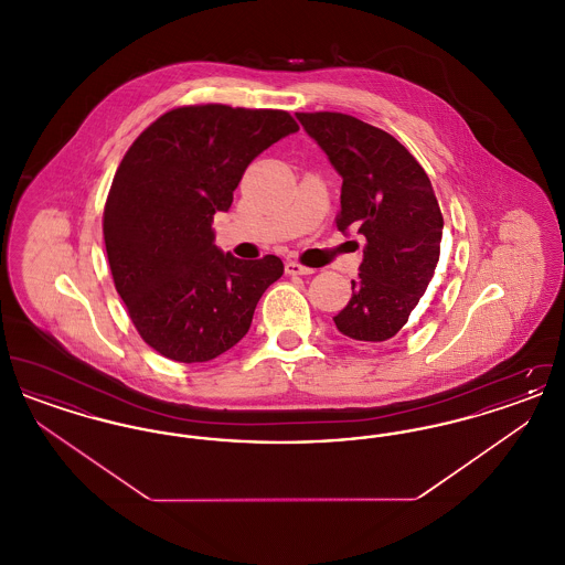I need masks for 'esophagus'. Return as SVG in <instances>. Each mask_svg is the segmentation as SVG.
<instances>
[{
    "instance_id": "obj_1",
    "label": "esophagus",
    "mask_w": 565,
    "mask_h": 565,
    "mask_svg": "<svg viewBox=\"0 0 565 565\" xmlns=\"http://www.w3.org/2000/svg\"><path fill=\"white\" fill-rule=\"evenodd\" d=\"M286 273H288V275H311V273H316V270L309 269V267H305V265H300V263H296V260H288V263H286Z\"/></svg>"
}]
</instances>
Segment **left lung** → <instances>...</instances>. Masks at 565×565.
Instances as JSON below:
<instances>
[{"label": "left lung", "mask_w": 565, "mask_h": 565, "mask_svg": "<svg viewBox=\"0 0 565 565\" xmlns=\"http://www.w3.org/2000/svg\"><path fill=\"white\" fill-rule=\"evenodd\" d=\"M343 178L337 228L366 239L351 298L334 323L358 343L398 334L440 258L443 214L430 178L403 143L341 111H298Z\"/></svg>", "instance_id": "left-lung-1"}]
</instances>
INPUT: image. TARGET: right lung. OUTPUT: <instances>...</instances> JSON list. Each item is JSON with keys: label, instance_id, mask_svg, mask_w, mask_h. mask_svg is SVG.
I'll return each mask as SVG.
<instances>
[{"label": "right lung", "instance_id": "1", "mask_svg": "<svg viewBox=\"0 0 565 565\" xmlns=\"http://www.w3.org/2000/svg\"><path fill=\"white\" fill-rule=\"evenodd\" d=\"M296 131L284 109L184 106L157 118L116 169L104 210L109 270L137 332L164 358L194 364L237 345L284 275L273 254H224L212 222L247 164Z\"/></svg>", "mask_w": 565, "mask_h": 565}]
</instances>
